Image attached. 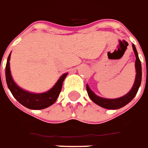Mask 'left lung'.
I'll use <instances>...</instances> for the list:
<instances>
[{
  "label": "left lung",
  "mask_w": 148,
  "mask_h": 148,
  "mask_svg": "<svg viewBox=\"0 0 148 148\" xmlns=\"http://www.w3.org/2000/svg\"><path fill=\"white\" fill-rule=\"evenodd\" d=\"M132 49L136 57V64H135L136 65V75L135 83H134L133 87L131 89V91L127 94H126L125 96L117 98V99H105V98H102V97L96 96V94L90 89L88 85L87 84L86 88H87V92H88V96L90 97V99H92L95 103H96L97 105L100 106L102 108H107V109H119V108H123V106L127 105L136 96V93H137L138 90H139V86L141 84L142 67H141V62H140V60L139 59L138 52H137V50L136 49V46L134 45H132Z\"/></svg>",
  "instance_id": "left-lung-1"
}]
</instances>
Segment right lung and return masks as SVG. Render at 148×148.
Returning <instances> with one entry per match:
<instances>
[{"mask_svg":"<svg viewBox=\"0 0 148 148\" xmlns=\"http://www.w3.org/2000/svg\"><path fill=\"white\" fill-rule=\"evenodd\" d=\"M10 55L11 54H9L8 57L7 64L5 67V76H6V83L8 88L12 92V96L15 97V99L25 108L32 110L44 109L53 104L57 99V97L59 96L62 88L63 82L68 75V73H65L60 76V78L56 83L55 85L46 92H29L21 88L18 85H16V84L12 79L11 72H10V65H9Z\"/></svg>","mask_w":148,"mask_h":148,"instance_id":"obj_1","label":"right lung"}]
</instances>
